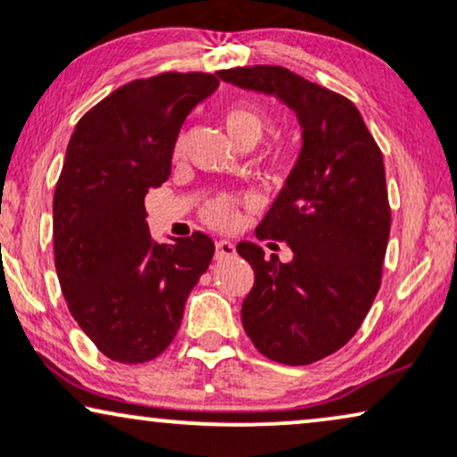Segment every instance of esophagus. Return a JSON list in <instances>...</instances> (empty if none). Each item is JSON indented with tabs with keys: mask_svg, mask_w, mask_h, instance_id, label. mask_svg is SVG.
Segmentation results:
<instances>
[{
	"mask_svg": "<svg viewBox=\"0 0 457 457\" xmlns=\"http://www.w3.org/2000/svg\"><path fill=\"white\" fill-rule=\"evenodd\" d=\"M235 255V245L230 241H218L216 243V260L233 258Z\"/></svg>",
	"mask_w": 457,
	"mask_h": 457,
	"instance_id": "esophagus-1",
	"label": "esophagus"
}]
</instances>
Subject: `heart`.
Returning a JSON list of instances; mask_svg holds the SVG:
<instances>
[{"instance_id":"1","label":"heart","mask_w":457,"mask_h":457,"mask_svg":"<svg viewBox=\"0 0 457 457\" xmlns=\"http://www.w3.org/2000/svg\"><path fill=\"white\" fill-rule=\"evenodd\" d=\"M222 124L237 147H253L268 129H270V114L253 102H235L224 108ZM180 154V141L174 145V155ZM287 158L285 143L272 141L262 149L260 160L268 166H278ZM239 199L233 195H214L204 204L202 218L216 228H228L237 220Z\"/></svg>"}]
</instances>
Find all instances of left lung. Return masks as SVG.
Wrapping results in <instances>:
<instances>
[{
  "label": "left lung",
  "mask_w": 457,
  "mask_h": 457,
  "mask_svg": "<svg viewBox=\"0 0 457 457\" xmlns=\"http://www.w3.org/2000/svg\"><path fill=\"white\" fill-rule=\"evenodd\" d=\"M216 74L283 99L303 127L297 164L255 228L260 241L287 243L293 260L264 258L249 241L237 252L255 272L241 308L255 349L280 364H312L358 333L380 289L391 230L383 154L353 102L289 68L255 64Z\"/></svg>",
  "instance_id": "1"
}]
</instances>
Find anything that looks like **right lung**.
<instances>
[{
	"instance_id": "obj_1",
	"label": "right lung",
	"mask_w": 457,
	"mask_h": 457,
	"mask_svg": "<svg viewBox=\"0 0 457 457\" xmlns=\"http://www.w3.org/2000/svg\"><path fill=\"white\" fill-rule=\"evenodd\" d=\"M208 72H162L110 93L77 122L54 193V262L68 310L110 360L143 364L170 345L214 258L195 230L154 243L145 195L170 174L185 118L216 91Z\"/></svg>"
}]
</instances>
